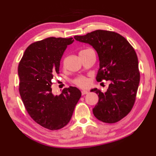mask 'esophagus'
Listing matches in <instances>:
<instances>
[{
  "instance_id": "1",
  "label": "esophagus",
  "mask_w": 156,
  "mask_h": 156,
  "mask_svg": "<svg viewBox=\"0 0 156 156\" xmlns=\"http://www.w3.org/2000/svg\"><path fill=\"white\" fill-rule=\"evenodd\" d=\"M88 93H89V91H87V90H82V91H81V94H82V95H85V94H87Z\"/></svg>"
}]
</instances>
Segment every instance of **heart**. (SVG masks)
<instances>
[{"mask_svg": "<svg viewBox=\"0 0 156 156\" xmlns=\"http://www.w3.org/2000/svg\"><path fill=\"white\" fill-rule=\"evenodd\" d=\"M87 50V49H86ZM85 51V50H83ZM75 83V84H76L77 86H80L81 88H85L87 87V86H89L90 84V80L89 78H86L85 76H79L78 78H76V79L74 80L73 81Z\"/></svg>", "mask_w": 156, "mask_h": 156, "instance_id": "b5f03b06", "label": "heart"}]
</instances>
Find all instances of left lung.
<instances>
[{"label": "left lung", "mask_w": 156, "mask_h": 156, "mask_svg": "<svg viewBox=\"0 0 156 156\" xmlns=\"http://www.w3.org/2000/svg\"><path fill=\"white\" fill-rule=\"evenodd\" d=\"M74 38L96 50L99 61L97 81L110 82L105 92L97 88L91 90L99 97L94 115L105 123L119 121L132 110L140 83L138 59L134 48L119 33L102 30L76 35Z\"/></svg>", "instance_id": "1"}]
</instances>
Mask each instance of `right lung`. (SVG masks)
<instances>
[{
    "instance_id": "right-lung-1",
    "label": "right lung",
    "mask_w": 156,
    "mask_h": 156,
    "mask_svg": "<svg viewBox=\"0 0 156 156\" xmlns=\"http://www.w3.org/2000/svg\"><path fill=\"white\" fill-rule=\"evenodd\" d=\"M73 37H51L30 45L19 64L20 94L26 110L44 128L58 130L72 117L81 97L78 88L70 86L59 95L52 93L51 80L59 73L60 60Z\"/></svg>"
}]
</instances>
